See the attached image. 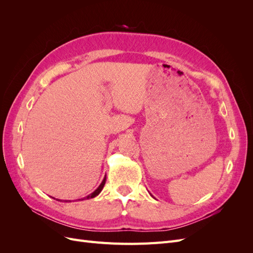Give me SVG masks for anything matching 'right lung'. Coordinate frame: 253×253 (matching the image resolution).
Masks as SVG:
<instances>
[{"instance_id":"right-lung-1","label":"right lung","mask_w":253,"mask_h":253,"mask_svg":"<svg viewBox=\"0 0 253 253\" xmlns=\"http://www.w3.org/2000/svg\"><path fill=\"white\" fill-rule=\"evenodd\" d=\"M105 180H106V176H105V177L103 178V180H102V182H101V185L100 186H99L98 188H97V190H95L94 191V192L93 193H91V194H89L88 196H86V197H84L83 198V200H88V198H93V197H95V196H97L99 193H100L101 192V190L103 189V187H104V185H105ZM65 202H67V201H65Z\"/></svg>"}]
</instances>
